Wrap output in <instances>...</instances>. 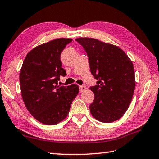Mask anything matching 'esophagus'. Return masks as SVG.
I'll return each instance as SVG.
<instances>
[{
  "instance_id": "34e87169",
  "label": "esophagus",
  "mask_w": 159,
  "mask_h": 159,
  "mask_svg": "<svg viewBox=\"0 0 159 159\" xmlns=\"http://www.w3.org/2000/svg\"><path fill=\"white\" fill-rule=\"evenodd\" d=\"M86 87L84 86H80V91L81 92V93H82V92H84L86 90Z\"/></svg>"
}]
</instances>
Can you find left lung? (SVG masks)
<instances>
[{"label":"left lung","mask_w":159,"mask_h":159,"mask_svg":"<svg viewBox=\"0 0 159 159\" xmlns=\"http://www.w3.org/2000/svg\"><path fill=\"white\" fill-rule=\"evenodd\" d=\"M86 51L92 75L98 80L91 87L95 99L89 105L94 118L112 123L122 118L132 100L135 87L133 64L120 48L93 38H77Z\"/></svg>","instance_id":"1"}]
</instances>
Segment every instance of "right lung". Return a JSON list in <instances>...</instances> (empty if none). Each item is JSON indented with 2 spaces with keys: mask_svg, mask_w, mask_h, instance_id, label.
I'll list each match as a JSON object with an SVG mask.
<instances>
[{
  "mask_svg": "<svg viewBox=\"0 0 159 159\" xmlns=\"http://www.w3.org/2000/svg\"><path fill=\"white\" fill-rule=\"evenodd\" d=\"M72 39L59 38L39 45L25 57L19 80L22 99L32 116L45 125H55L68 116L71 105L79 93L77 84L59 86L65 76L60 56Z\"/></svg>",
  "mask_w": 159,
  "mask_h": 159,
  "instance_id": "obj_1",
  "label": "right lung"
}]
</instances>
